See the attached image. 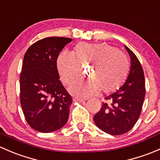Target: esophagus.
<instances>
[{"instance_id": "34e87169", "label": "esophagus", "mask_w": 160, "mask_h": 160, "mask_svg": "<svg viewBox=\"0 0 160 160\" xmlns=\"http://www.w3.org/2000/svg\"><path fill=\"white\" fill-rule=\"evenodd\" d=\"M72 101H75V102H83V101H85V99H82V98H74L72 99Z\"/></svg>"}]
</instances>
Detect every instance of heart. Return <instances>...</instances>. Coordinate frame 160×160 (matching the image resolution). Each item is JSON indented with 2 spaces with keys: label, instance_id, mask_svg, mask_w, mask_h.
<instances>
[{
  "label": "heart",
  "instance_id": "1",
  "mask_svg": "<svg viewBox=\"0 0 160 160\" xmlns=\"http://www.w3.org/2000/svg\"><path fill=\"white\" fill-rule=\"evenodd\" d=\"M87 65H92L88 75L92 82L72 85L69 90L76 96L86 98L100 90L104 93L116 91L124 84L130 71L128 58L114 47L102 43L80 42L71 53H61L56 61L61 80L67 85L78 80L80 66Z\"/></svg>",
  "mask_w": 160,
  "mask_h": 160
}]
</instances>
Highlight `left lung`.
<instances>
[{"instance_id": "left-lung-1", "label": "left lung", "mask_w": 160, "mask_h": 160, "mask_svg": "<svg viewBox=\"0 0 160 160\" xmlns=\"http://www.w3.org/2000/svg\"><path fill=\"white\" fill-rule=\"evenodd\" d=\"M131 58L129 74L123 86L106 97L99 112L93 117L97 126L103 132L119 135L130 131L141 114L146 95L143 69L135 53L125 46Z\"/></svg>"}]
</instances>
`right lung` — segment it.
Wrapping results in <instances>:
<instances>
[{
    "label": "right lung",
    "instance_id": "1",
    "mask_svg": "<svg viewBox=\"0 0 160 160\" xmlns=\"http://www.w3.org/2000/svg\"><path fill=\"white\" fill-rule=\"evenodd\" d=\"M72 38L48 37L25 52L20 75V101L28 125L40 132H52L68 121L72 97L59 80L56 61Z\"/></svg>",
    "mask_w": 160,
    "mask_h": 160
}]
</instances>
